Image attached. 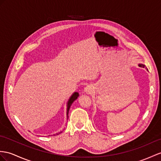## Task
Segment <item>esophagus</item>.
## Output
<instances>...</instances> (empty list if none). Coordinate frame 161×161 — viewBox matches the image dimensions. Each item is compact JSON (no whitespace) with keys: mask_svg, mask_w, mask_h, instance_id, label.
Wrapping results in <instances>:
<instances>
[{"mask_svg":"<svg viewBox=\"0 0 161 161\" xmlns=\"http://www.w3.org/2000/svg\"><path fill=\"white\" fill-rule=\"evenodd\" d=\"M92 86H87L85 89H84V92L86 93H90L92 92Z\"/></svg>","mask_w":161,"mask_h":161,"instance_id":"obj_1","label":"esophagus"}]
</instances>
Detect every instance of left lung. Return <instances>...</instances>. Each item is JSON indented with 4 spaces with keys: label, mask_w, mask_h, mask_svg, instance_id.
Returning a JSON list of instances; mask_svg holds the SVG:
<instances>
[{
    "label": "left lung",
    "mask_w": 161,
    "mask_h": 161,
    "mask_svg": "<svg viewBox=\"0 0 161 161\" xmlns=\"http://www.w3.org/2000/svg\"><path fill=\"white\" fill-rule=\"evenodd\" d=\"M139 67H141V68H146L147 70V68H146V66L145 65H143V64H139Z\"/></svg>",
    "instance_id": "8db88e82"
}]
</instances>
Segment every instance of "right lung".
Listing matches in <instances>:
<instances>
[{"label": "right lung", "mask_w": 161, "mask_h": 161, "mask_svg": "<svg viewBox=\"0 0 161 161\" xmlns=\"http://www.w3.org/2000/svg\"><path fill=\"white\" fill-rule=\"evenodd\" d=\"M78 96H79V93H78V92H74L72 94V96H70V97H69L68 101V103H67V112H66V115H67L68 119V113H69V108H70V107H71V105L74 103V102L78 98ZM60 133H61V132H59L58 133H56V135H58V134H60Z\"/></svg>", "instance_id": "1"}]
</instances>
